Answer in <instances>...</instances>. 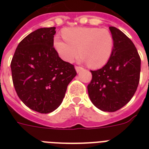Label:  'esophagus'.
Instances as JSON below:
<instances>
[{
  "label": "esophagus",
  "mask_w": 149,
  "mask_h": 149,
  "mask_svg": "<svg viewBox=\"0 0 149 149\" xmlns=\"http://www.w3.org/2000/svg\"><path fill=\"white\" fill-rule=\"evenodd\" d=\"M75 69H76V70H77V72H81L82 70H84V68L79 67V66H76V67H75Z\"/></svg>",
  "instance_id": "esophagus-1"
}]
</instances>
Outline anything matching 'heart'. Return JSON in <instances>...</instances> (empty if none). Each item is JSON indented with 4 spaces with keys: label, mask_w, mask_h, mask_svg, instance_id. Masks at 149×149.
Returning <instances> with one entry per match:
<instances>
[{
    "label": "heart",
    "mask_w": 149,
    "mask_h": 149,
    "mask_svg": "<svg viewBox=\"0 0 149 149\" xmlns=\"http://www.w3.org/2000/svg\"><path fill=\"white\" fill-rule=\"evenodd\" d=\"M63 36L66 41L56 38L53 45L59 57L66 63H72L79 53L80 62L97 69L104 66L113 52V38L107 29L96 27L65 29Z\"/></svg>",
    "instance_id": "heart-1"
}]
</instances>
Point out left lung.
<instances>
[{
    "mask_svg": "<svg viewBox=\"0 0 149 149\" xmlns=\"http://www.w3.org/2000/svg\"><path fill=\"white\" fill-rule=\"evenodd\" d=\"M113 38V49L104 67L91 72L87 86L91 102L98 109L114 112L126 105L139 84L141 58L132 41L115 27H109Z\"/></svg>",
    "mask_w": 149,
    "mask_h": 149,
    "instance_id": "obj_1",
    "label": "left lung"
}]
</instances>
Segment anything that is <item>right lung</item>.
I'll return each mask as SVG.
<instances>
[{"mask_svg":"<svg viewBox=\"0 0 149 149\" xmlns=\"http://www.w3.org/2000/svg\"><path fill=\"white\" fill-rule=\"evenodd\" d=\"M55 34V27L30 33L18 44L10 63L18 97L41 113L58 108L67 86L77 76L73 65L63 61L53 47Z\"/></svg>","mask_w":149,"mask_h":149,"instance_id":"obj_1","label":"right lung"}]
</instances>
